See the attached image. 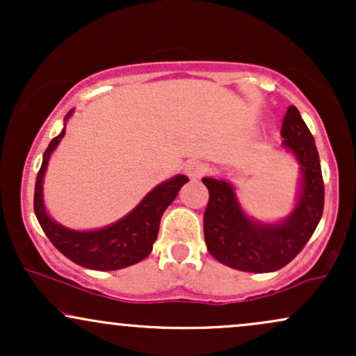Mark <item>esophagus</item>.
Instances as JSON below:
<instances>
[{
  "mask_svg": "<svg viewBox=\"0 0 356 356\" xmlns=\"http://www.w3.org/2000/svg\"><path fill=\"white\" fill-rule=\"evenodd\" d=\"M207 172V165L201 161H191L186 164V174L191 179H201Z\"/></svg>",
  "mask_w": 356,
  "mask_h": 356,
  "instance_id": "obj_1",
  "label": "esophagus"
}]
</instances>
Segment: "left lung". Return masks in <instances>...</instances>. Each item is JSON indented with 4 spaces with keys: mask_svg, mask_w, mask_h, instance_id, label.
<instances>
[{
    "mask_svg": "<svg viewBox=\"0 0 356 356\" xmlns=\"http://www.w3.org/2000/svg\"><path fill=\"white\" fill-rule=\"evenodd\" d=\"M283 145L303 167V187L295 212L281 224H256L241 211L232 187L204 177L209 202L204 211L207 251L219 263L246 273H271L300 254L316 229L325 207L320 155L314 138L296 107H289L281 125Z\"/></svg>",
    "mask_w": 356,
    "mask_h": 356,
    "instance_id": "8db88e82",
    "label": "left lung"
}]
</instances>
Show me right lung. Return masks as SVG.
<instances>
[{
    "label": "right lung",
    "instance_id": "obj_1",
    "mask_svg": "<svg viewBox=\"0 0 356 356\" xmlns=\"http://www.w3.org/2000/svg\"><path fill=\"white\" fill-rule=\"evenodd\" d=\"M70 113L72 112H68L67 117H70ZM63 136L65 129L47 147L35 182V214L47 238L61 254L67 256L73 263L88 269H97V271H113V269L132 266L138 261L145 259L157 239L162 214L174 201L184 184L189 181V177L177 175L157 186L129 216L112 226L87 232L70 231L48 218L42 199L43 174L47 170L48 159Z\"/></svg>",
    "mask_w": 356,
    "mask_h": 356
}]
</instances>
